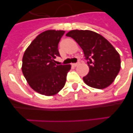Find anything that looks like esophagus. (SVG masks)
<instances>
[{
  "label": "esophagus",
  "instance_id": "34e87169",
  "mask_svg": "<svg viewBox=\"0 0 133 133\" xmlns=\"http://www.w3.org/2000/svg\"><path fill=\"white\" fill-rule=\"evenodd\" d=\"M79 63H80L79 62H78V63H73V64H72V66H77L78 65Z\"/></svg>",
  "mask_w": 133,
  "mask_h": 133
}]
</instances>
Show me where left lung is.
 <instances>
[{
  "instance_id": "left-lung-1",
  "label": "left lung",
  "mask_w": 133,
  "mask_h": 133,
  "mask_svg": "<svg viewBox=\"0 0 133 133\" xmlns=\"http://www.w3.org/2000/svg\"><path fill=\"white\" fill-rule=\"evenodd\" d=\"M66 36L73 38L83 49L89 67L83 77L90 87L103 89L112 84L121 69V58L113 46L102 35L88 30H72Z\"/></svg>"
}]
</instances>
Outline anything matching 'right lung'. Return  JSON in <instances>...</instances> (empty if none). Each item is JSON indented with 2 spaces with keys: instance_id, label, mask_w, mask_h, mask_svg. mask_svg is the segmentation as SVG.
Listing matches in <instances>:
<instances>
[{
  "instance_id": "right-lung-1",
  "label": "right lung",
  "mask_w": 133,
  "mask_h": 133,
  "mask_svg": "<svg viewBox=\"0 0 133 133\" xmlns=\"http://www.w3.org/2000/svg\"><path fill=\"white\" fill-rule=\"evenodd\" d=\"M64 30H48L38 35L24 52L22 71L30 87L38 93L52 96L64 87L70 64H56L58 44Z\"/></svg>"
}]
</instances>
